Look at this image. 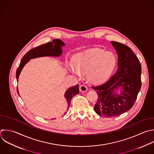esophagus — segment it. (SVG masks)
<instances>
[{"label": "esophagus", "mask_w": 154, "mask_h": 154, "mask_svg": "<svg viewBox=\"0 0 154 154\" xmlns=\"http://www.w3.org/2000/svg\"><path fill=\"white\" fill-rule=\"evenodd\" d=\"M87 87L84 85H80L79 87V91L81 92H82V93H84V92H86L87 91Z\"/></svg>", "instance_id": "obj_1"}]
</instances>
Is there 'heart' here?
Masks as SVG:
<instances>
[{
    "label": "heart",
    "mask_w": 154,
    "mask_h": 154,
    "mask_svg": "<svg viewBox=\"0 0 154 154\" xmlns=\"http://www.w3.org/2000/svg\"><path fill=\"white\" fill-rule=\"evenodd\" d=\"M74 63L76 67L70 68L72 73L77 76L80 75L79 72L88 73L90 81L98 83L104 81L112 72L116 64V57L111 52L93 49L77 55Z\"/></svg>",
    "instance_id": "1"
}]
</instances>
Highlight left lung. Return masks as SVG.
I'll return each mask as SVG.
<instances>
[{"label":"left lung","mask_w":154,"mask_h":154,"mask_svg":"<svg viewBox=\"0 0 154 154\" xmlns=\"http://www.w3.org/2000/svg\"><path fill=\"white\" fill-rule=\"evenodd\" d=\"M111 43L118 55L117 70L106 82L92 87L98 95L94 110L104 117L119 116L129 111L141 86V66L137 56L127 46Z\"/></svg>","instance_id":"left-lung-1"}]
</instances>
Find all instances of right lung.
<instances>
[{"label":"right lung","mask_w":154,"mask_h":154,"mask_svg":"<svg viewBox=\"0 0 154 154\" xmlns=\"http://www.w3.org/2000/svg\"><path fill=\"white\" fill-rule=\"evenodd\" d=\"M65 46V43L59 39H54L52 42H49L46 44L39 46L34 49L28 51L22 58L21 63L16 71V79L18 82L20 74L24 66L30 60L43 57H60L63 53L62 48ZM17 93L20 96L18 88L17 89ZM79 93V85H76L72 87L69 88L64 94V97L67 102L68 109L69 108L72 98ZM66 114V112H64Z\"/></svg>","instance_id":"1"}]
</instances>
